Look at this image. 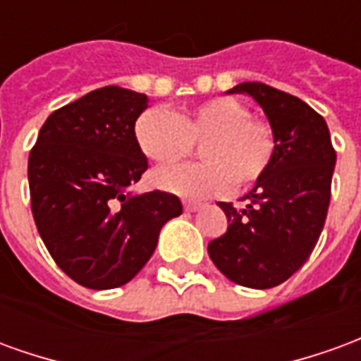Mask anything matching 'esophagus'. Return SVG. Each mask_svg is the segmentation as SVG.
I'll return each mask as SVG.
<instances>
[{
  "label": "esophagus",
  "instance_id": "34e87169",
  "mask_svg": "<svg viewBox=\"0 0 361 361\" xmlns=\"http://www.w3.org/2000/svg\"><path fill=\"white\" fill-rule=\"evenodd\" d=\"M183 207H185V211L195 212V211H199V209H201L203 204H201V203H193V201H185V203H183Z\"/></svg>",
  "mask_w": 361,
  "mask_h": 361
}]
</instances>
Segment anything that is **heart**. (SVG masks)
<instances>
[{
    "instance_id": "1",
    "label": "heart",
    "mask_w": 361,
    "mask_h": 361,
    "mask_svg": "<svg viewBox=\"0 0 361 361\" xmlns=\"http://www.w3.org/2000/svg\"><path fill=\"white\" fill-rule=\"evenodd\" d=\"M247 106L219 96L189 106L178 114L149 108L135 119L137 147L152 162L170 164L188 157L201 142L199 164L162 166L152 183L168 193L201 199L255 185L271 168L276 152L272 127L250 118Z\"/></svg>"
}]
</instances>
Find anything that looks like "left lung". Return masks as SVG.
Here are the masks:
<instances>
[{
    "mask_svg": "<svg viewBox=\"0 0 361 361\" xmlns=\"http://www.w3.org/2000/svg\"><path fill=\"white\" fill-rule=\"evenodd\" d=\"M228 94L251 96L272 127L276 152L269 172L235 209L219 203L226 234L209 255L235 284L265 290L282 284L307 261L325 226L336 152L326 121L295 96L263 82H240Z\"/></svg>",
    "mask_w": 361,
    "mask_h": 361,
    "instance_id": "8db88e82",
    "label": "left lung"
}]
</instances>
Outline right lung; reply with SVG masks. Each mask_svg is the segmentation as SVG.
<instances>
[{
	"mask_svg": "<svg viewBox=\"0 0 361 361\" xmlns=\"http://www.w3.org/2000/svg\"><path fill=\"white\" fill-rule=\"evenodd\" d=\"M147 94L104 87L46 119L28 157L30 204L38 234L77 284H127L154 253L160 230L181 214L166 191L133 193L149 160L137 147L135 119Z\"/></svg>",
	"mask_w": 361,
	"mask_h": 361,
	"instance_id": "right-lung-1",
	"label": "right lung"
}]
</instances>
